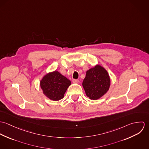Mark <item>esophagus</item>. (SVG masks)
I'll return each instance as SVG.
<instances>
[{"label":"esophagus","mask_w":149,"mask_h":149,"mask_svg":"<svg viewBox=\"0 0 149 149\" xmlns=\"http://www.w3.org/2000/svg\"><path fill=\"white\" fill-rule=\"evenodd\" d=\"M72 82H73V83L77 84V83H79V80H77V79H73V80H72Z\"/></svg>","instance_id":"esophagus-1"}]
</instances>
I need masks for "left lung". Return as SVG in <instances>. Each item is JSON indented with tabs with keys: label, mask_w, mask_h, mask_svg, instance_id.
<instances>
[{
	"label": "left lung",
	"mask_w": 149,
	"mask_h": 149,
	"mask_svg": "<svg viewBox=\"0 0 149 149\" xmlns=\"http://www.w3.org/2000/svg\"><path fill=\"white\" fill-rule=\"evenodd\" d=\"M110 79L106 70L96 65L86 71L83 86L88 97L97 100L103 96L109 89Z\"/></svg>",
	"instance_id": "1"
}]
</instances>
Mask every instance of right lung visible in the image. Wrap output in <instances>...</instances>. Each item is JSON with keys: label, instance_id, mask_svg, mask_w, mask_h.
Here are the masks:
<instances>
[{"label": "right lung", "instance_id": "add662e5", "mask_svg": "<svg viewBox=\"0 0 149 149\" xmlns=\"http://www.w3.org/2000/svg\"><path fill=\"white\" fill-rule=\"evenodd\" d=\"M70 84V81L57 71L48 73L40 82L43 93L54 101L63 99L64 93Z\"/></svg>", "mask_w": 149, "mask_h": 149}]
</instances>
